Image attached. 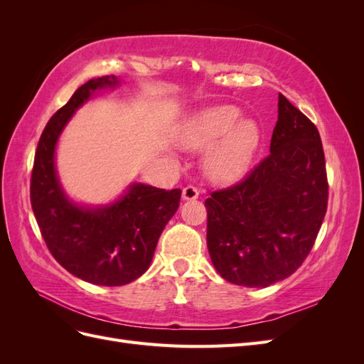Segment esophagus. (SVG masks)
<instances>
[{
	"instance_id": "1",
	"label": "esophagus",
	"mask_w": 364,
	"mask_h": 364,
	"mask_svg": "<svg viewBox=\"0 0 364 364\" xmlns=\"http://www.w3.org/2000/svg\"><path fill=\"white\" fill-rule=\"evenodd\" d=\"M197 197H199V190H197L196 186H193V185L185 186V188L182 190V199L183 200H196Z\"/></svg>"
}]
</instances>
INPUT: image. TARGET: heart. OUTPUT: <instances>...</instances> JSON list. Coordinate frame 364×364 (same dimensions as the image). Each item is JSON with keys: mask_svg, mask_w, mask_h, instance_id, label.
Returning a JSON list of instances; mask_svg holds the SVG:
<instances>
[{"mask_svg": "<svg viewBox=\"0 0 364 364\" xmlns=\"http://www.w3.org/2000/svg\"><path fill=\"white\" fill-rule=\"evenodd\" d=\"M259 127L252 119H241L232 105H217L194 114L183 124L179 141L186 149L209 150L205 167L214 181L230 182L243 174L259 146Z\"/></svg>", "mask_w": 364, "mask_h": 364, "instance_id": "1", "label": "heart"}]
</instances>
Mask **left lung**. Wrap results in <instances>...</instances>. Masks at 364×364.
<instances>
[{"label": "left lung", "mask_w": 364, "mask_h": 364, "mask_svg": "<svg viewBox=\"0 0 364 364\" xmlns=\"http://www.w3.org/2000/svg\"><path fill=\"white\" fill-rule=\"evenodd\" d=\"M206 243L223 279L269 287L302 266L328 206L321 135L279 94L270 153L243 181L209 193Z\"/></svg>", "instance_id": "1"}]
</instances>
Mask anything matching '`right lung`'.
<instances>
[{"mask_svg": "<svg viewBox=\"0 0 364 364\" xmlns=\"http://www.w3.org/2000/svg\"><path fill=\"white\" fill-rule=\"evenodd\" d=\"M115 85V75L86 82L50 118L38 142L30 181L31 209L54 259L74 277L107 287L135 281L149 269L182 194L179 188L134 183L112 205L83 208L62 191L54 167L60 132L94 91Z\"/></svg>", "mask_w": 364, "mask_h": 364, "instance_id": "add662e5", "label": "right lung"}]
</instances>
